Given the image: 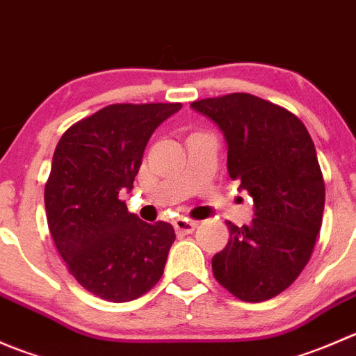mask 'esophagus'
<instances>
[{"mask_svg": "<svg viewBox=\"0 0 356 356\" xmlns=\"http://www.w3.org/2000/svg\"><path fill=\"white\" fill-rule=\"evenodd\" d=\"M196 225H198V222L188 220V218H177V220L174 222V227L177 234H191L196 229Z\"/></svg>", "mask_w": 356, "mask_h": 356, "instance_id": "obj_1", "label": "esophagus"}]
</instances>
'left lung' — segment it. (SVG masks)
<instances>
[{
    "mask_svg": "<svg viewBox=\"0 0 356 356\" xmlns=\"http://www.w3.org/2000/svg\"><path fill=\"white\" fill-rule=\"evenodd\" d=\"M222 129L227 170L254 201L250 225L229 227L211 258L213 277L238 300L258 303L288 289L314 253L325 184L314 141L289 110L248 92L193 102Z\"/></svg>",
    "mask_w": 356,
    "mask_h": 356,
    "instance_id": "8db88e82",
    "label": "left lung"
}]
</instances>
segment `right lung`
<instances>
[{"mask_svg": "<svg viewBox=\"0 0 356 356\" xmlns=\"http://www.w3.org/2000/svg\"><path fill=\"white\" fill-rule=\"evenodd\" d=\"M181 103H115L63 132L44 186L48 227L75 281L102 300L124 303L163 274L175 239L167 222L129 213L132 182L155 129Z\"/></svg>", "mask_w": 356, "mask_h": 356, "instance_id": "add662e5", "label": "right lung"}]
</instances>
